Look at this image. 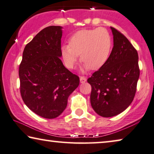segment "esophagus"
<instances>
[{
    "label": "esophagus",
    "instance_id": "obj_1",
    "mask_svg": "<svg viewBox=\"0 0 154 154\" xmlns=\"http://www.w3.org/2000/svg\"><path fill=\"white\" fill-rule=\"evenodd\" d=\"M87 81V79L85 77H80V82H81V83H85Z\"/></svg>",
    "mask_w": 154,
    "mask_h": 154
}]
</instances>
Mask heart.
<instances>
[{"instance_id": "obj_1", "label": "heart", "mask_w": 154, "mask_h": 154, "mask_svg": "<svg viewBox=\"0 0 154 154\" xmlns=\"http://www.w3.org/2000/svg\"><path fill=\"white\" fill-rule=\"evenodd\" d=\"M112 42L108 30L102 28L82 30L75 32L69 41V46L61 48L62 59L69 69L75 67L81 55L83 62L82 72L98 70L108 62L112 51Z\"/></svg>"}]
</instances>
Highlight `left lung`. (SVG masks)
Segmentation results:
<instances>
[{
  "label": "left lung",
  "instance_id": "left-lung-1",
  "mask_svg": "<svg viewBox=\"0 0 154 154\" xmlns=\"http://www.w3.org/2000/svg\"><path fill=\"white\" fill-rule=\"evenodd\" d=\"M110 29L113 48L108 60L88 79L92 86L91 106L103 117L119 115L130 106L140 76L137 51L124 35Z\"/></svg>",
  "mask_w": 154,
  "mask_h": 154
}]
</instances>
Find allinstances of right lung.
Listing matches in <instances>:
<instances>
[{
	"label": "right lung",
	"instance_id": "1",
	"mask_svg": "<svg viewBox=\"0 0 154 154\" xmlns=\"http://www.w3.org/2000/svg\"><path fill=\"white\" fill-rule=\"evenodd\" d=\"M62 26L43 30L26 46L19 65L20 92L28 108L46 119L60 115L79 78L61 61Z\"/></svg>",
	"mask_w": 154,
	"mask_h": 154
}]
</instances>
